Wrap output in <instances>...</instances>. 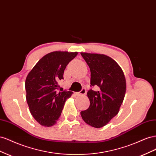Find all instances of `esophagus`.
Instances as JSON below:
<instances>
[{
    "label": "esophagus",
    "mask_w": 156,
    "mask_h": 156,
    "mask_svg": "<svg viewBox=\"0 0 156 156\" xmlns=\"http://www.w3.org/2000/svg\"><path fill=\"white\" fill-rule=\"evenodd\" d=\"M86 93H87V90H86V89L84 88H82L81 90L80 91V92H79L78 94H79V95H85Z\"/></svg>",
    "instance_id": "obj_1"
}]
</instances>
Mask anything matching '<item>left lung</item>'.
Returning a JSON list of instances; mask_svg holds the SVG:
<instances>
[{
  "label": "left lung",
  "instance_id": "1",
  "mask_svg": "<svg viewBox=\"0 0 156 156\" xmlns=\"http://www.w3.org/2000/svg\"><path fill=\"white\" fill-rule=\"evenodd\" d=\"M90 69V89L87 92L90 106L81 112L83 120L96 128L108 124L119 112L126 90L123 71L115 61L105 55L81 53Z\"/></svg>",
  "mask_w": 156,
  "mask_h": 156
}]
</instances>
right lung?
Segmentation results:
<instances>
[{
  "instance_id": "obj_1",
  "label": "right lung",
  "mask_w": 156,
  "mask_h": 156,
  "mask_svg": "<svg viewBox=\"0 0 156 156\" xmlns=\"http://www.w3.org/2000/svg\"><path fill=\"white\" fill-rule=\"evenodd\" d=\"M77 54L51 52L43 56L28 74L25 81L27 101L31 115L40 125L49 127L55 124L66 101L73 93L63 90L58 92V83L64 79L66 67Z\"/></svg>"
}]
</instances>
